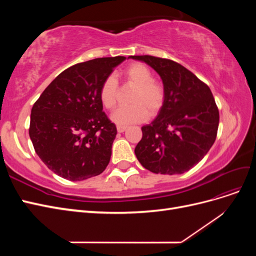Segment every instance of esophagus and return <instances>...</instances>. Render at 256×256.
<instances>
[{"instance_id": "1", "label": "esophagus", "mask_w": 256, "mask_h": 256, "mask_svg": "<svg viewBox=\"0 0 256 256\" xmlns=\"http://www.w3.org/2000/svg\"><path fill=\"white\" fill-rule=\"evenodd\" d=\"M116 128H118V132H124V131H125V130L127 129V127H126V126H118Z\"/></svg>"}]
</instances>
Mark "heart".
<instances>
[{
	"label": "heart",
	"mask_w": 256,
	"mask_h": 256,
	"mask_svg": "<svg viewBox=\"0 0 256 256\" xmlns=\"http://www.w3.org/2000/svg\"><path fill=\"white\" fill-rule=\"evenodd\" d=\"M124 84L131 85L134 90L130 96L128 106L120 108L113 112L111 118L120 126L142 122L156 116L166 102V88L161 81L154 79L152 72L143 63H132L120 72ZM120 85L113 76L104 80L99 88V99L108 110H113L118 104Z\"/></svg>",
	"instance_id": "heart-1"
}]
</instances>
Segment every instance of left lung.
Returning <instances> with one entry per match:
<instances>
[{
	"mask_svg": "<svg viewBox=\"0 0 256 256\" xmlns=\"http://www.w3.org/2000/svg\"><path fill=\"white\" fill-rule=\"evenodd\" d=\"M161 76L166 102L157 118L142 127L134 152L156 174H182L204 158L216 141L219 110L208 85L182 65L152 56H131Z\"/></svg>",
	"mask_w": 256,
	"mask_h": 256,
	"instance_id": "left-lung-1",
	"label": "left lung"
}]
</instances>
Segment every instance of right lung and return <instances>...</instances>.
<instances>
[{
  "mask_svg": "<svg viewBox=\"0 0 256 256\" xmlns=\"http://www.w3.org/2000/svg\"><path fill=\"white\" fill-rule=\"evenodd\" d=\"M125 56L72 65L54 79L30 112L28 134L52 172L80 182L102 174L110 162L116 126L102 111L99 88Z\"/></svg>",
  "mask_w": 256,
  "mask_h": 256,
  "instance_id": "obj_1",
  "label": "right lung"
}]
</instances>
